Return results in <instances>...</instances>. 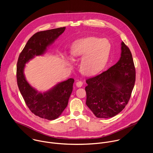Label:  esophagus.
<instances>
[{
  "label": "esophagus",
  "instance_id": "34e87169",
  "mask_svg": "<svg viewBox=\"0 0 153 153\" xmlns=\"http://www.w3.org/2000/svg\"><path fill=\"white\" fill-rule=\"evenodd\" d=\"M82 84H83V82L82 81H78L76 82V85L78 87H81L82 85Z\"/></svg>",
  "mask_w": 153,
  "mask_h": 153
}]
</instances>
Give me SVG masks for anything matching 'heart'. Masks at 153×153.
<instances>
[{
    "instance_id": "heart-1",
    "label": "heart",
    "mask_w": 153,
    "mask_h": 153,
    "mask_svg": "<svg viewBox=\"0 0 153 153\" xmlns=\"http://www.w3.org/2000/svg\"><path fill=\"white\" fill-rule=\"evenodd\" d=\"M106 42L109 45L107 50L108 43ZM110 51V45L108 40L90 37L74 42L70 52L74 56L82 57L80 63L81 71L85 75H93L101 70Z\"/></svg>"
}]
</instances>
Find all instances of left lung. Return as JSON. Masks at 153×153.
I'll use <instances>...</instances> for the list:
<instances>
[{
  "instance_id": "8db88e82",
  "label": "left lung",
  "mask_w": 153,
  "mask_h": 153,
  "mask_svg": "<svg viewBox=\"0 0 153 153\" xmlns=\"http://www.w3.org/2000/svg\"><path fill=\"white\" fill-rule=\"evenodd\" d=\"M120 57L108 70L86 79V105L99 118H110L127 104L133 89L136 71L129 48L121 42Z\"/></svg>"
}]
</instances>
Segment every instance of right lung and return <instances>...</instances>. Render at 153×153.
<instances>
[{
	"label": "right lung",
	"mask_w": 153,
	"mask_h": 153,
	"mask_svg": "<svg viewBox=\"0 0 153 153\" xmlns=\"http://www.w3.org/2000/svg\"><path fill=\"white\" fill-rule=\"evenodd\" d=\"M65 29L66 27H58L33 35L20 53L17 65V85L26 104L35 115L48 120L57 119L66 108L73 90L74 79L69 78L58 82L42 92L27 82L24 69L26 64L36 56L43 55Z\"/></svg>",
	"instance_id": "obj_1"
}]
</instances>
